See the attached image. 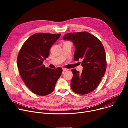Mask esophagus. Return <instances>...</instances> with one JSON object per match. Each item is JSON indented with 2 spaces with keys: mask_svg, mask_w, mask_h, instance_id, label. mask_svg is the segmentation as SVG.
<instances>
[{
  "mask_svg": "<svg viewBox=\"0 0 128 128\" xmlns=\"http://www.w3.org/2000/svg\"><path fill=\"white\" fill-rule=\"evenodd\" d=\"M68 70V69H66V68H63V72H65L66 70Z\"/></svg>",
  "mask_w": 128,
  "mask_h": 128,
  "instance_id": "obj_1",
  "label": "esophagus"
}]
</instances>
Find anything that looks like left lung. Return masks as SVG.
Returning a JSON list of instances; mask_svg holds the SVG:
<instances>
[{
  "instance_id": "left-lung-1",
  "label": "left lung",
  "mask_w": 128,
  "mask_h": 128,
  "mask_svg": "<svg viewBox=\"0 0 128 128\" xmlns=\"http://www.w3.org/2000/svg\"><path fill=\"white\" fill-rule=\"evenodd\" d=\"M64 40H70L75 46L74 59L82 60V73L72 69L73 76L70 82L72 90L79 94H86L94 90L101 81L106 69L104 48L100 40L86 32H70Z\"/></svg>"
}]
</instances>
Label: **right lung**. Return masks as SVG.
Returning <instances> with one entry per match:
<instances>
[{"label":"right lung","mask_w":128,"mask_h":128,"mask_svg":"<svg viewBox=\"0 0 128 128\" xmlns=\"http://www.w3.org/2000/svg\"><path fill=\"white\" fill-rule=\"evenodd\" d=\"M60 34L36 33L24 43L17 58L20 74L26 86L34 94L44 96L54 89L62 68L51 69L43 65L51 46Z\"/></svg>","instance_id":"1"}]
</instances>
